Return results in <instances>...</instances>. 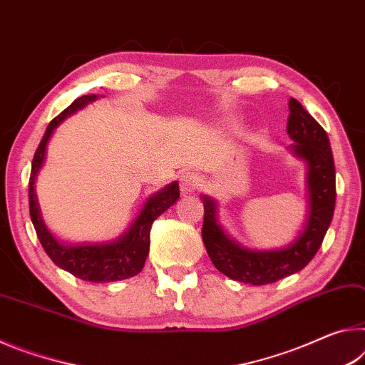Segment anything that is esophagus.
<instances>
[{"mask_svg": "<svg viewBox=\"0 0 365 365\" xmlns=\"http://www.w3.org/2000/svg\"><path fill=\"white\" fill-rule=\"evenodd\" d=\"M179 187L182 194H194L200 187V176L195 173H184L179 179Z\"/></svg>", "mask_w": 365, "mask_h": 365, "instance_id": "esophagus-1", "label": "esophagus"}]
</instances>
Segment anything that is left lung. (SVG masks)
<instances>
[{"label":"left lung","instance_id":"8db88e82","mask_svg":"<svg viewBox=\"0 0 365 365\" xmlns=\"http://www.w3.org/2000/svg\"><path fill=\"white\" fill-rule=\"evenodd\" d=\"M288 150L306 165L307 215L302 231L291 244L272 250L247 249L235 241L220 223L218 204L202 194L204 202V239L208 257L226 277L255 286L270 284L302 270L322 246L331 223L336 200L334 161L324 128L304 110L299 101L289 100Z\"/></svg>","mask_w":365,"mask_h":365}]
</instances>
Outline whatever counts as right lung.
<instances>
[{
	"label": "right lung",
	"mask_w": 365,
	"mask_h": 365,
	"mask_svg": "<svg viewBox=\"0 0 365 365\" xmlns=\"http://www.w3.org/2000/svg\"><path fill=\"white\" fill-rule=\"evenodd\" d=\"M97 98L98 95H82L48 124L43 139L40 140L37 152L34 155L31 181H29V208H31V218L41 246L48 257L55 262V265L77 278L86 279V282L110 283L135 277L137 273L142 272L148 249H150L152 223L173 204H176L179 199V184L178 181L170 182L168 186L148 197L129 228L110 242L64 244L58 241L55 235L46 228L43 217H41L38 197L35 192V181L45 163L48 142L55 129L66 118L86 108L88 103Z\"/></svg>",
	"instance_id": "right-lung-1"
}]
</instances>
